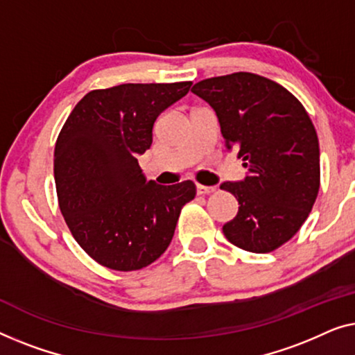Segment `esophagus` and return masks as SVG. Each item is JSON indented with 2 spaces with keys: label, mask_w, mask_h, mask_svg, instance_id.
I'll return each instance as SVG.
<instances>
[{
  "label": "esophagus",
  "mask_w": 355,
  "mask_h": 355,
  "mask_svg": "<svg viewBox=\"0 0 355 355\" xmlns=\"http://www.w3.org/2000/svg\"><path fill=\"white\" fill-rule=\"evenodd\" d=\"M216 187H206V184H196V191L198 194H209V193H214L216 191Z\"/></svg>",
  "instance_id": "esophagus-1"
}]
</instances>
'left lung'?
I'll list each match as a JSON object with an SVG mask.
<instances>
[{
    "instance_id": "left-lung-1",
    "label": "left lung",
    "mask_w": 355,
    "mask_h": 355,
    "mask_svg": "<svg viewBox=\"0 0 355 355\" xmlns=\"http://www.w3.org/2000/svg\"><path fill=\"white\" fill-rule=\"evenodd\" d=\"M191 92L214 107L225 148L248 168L243 182L220 184L239 204L223 234L244 251H275L299 232L320 188V149L306 107L251 72L201 80Z\"/></svg>"
}]
</instances>
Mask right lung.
<instances>
[{
  "label": "right lung",
  "mask_w": 355,
  "mask_h": 355,
  "mask_svg": "<svg viewBox=\"0 0 355 355\" xmlns=\"http://www.w3.org/2000/svg\"><path fill=\"white\" fill-rule=\"evenodd\" d=\"M191 82L123 83L93 89L73 107L54 148L59 209L93 261L119 272L148 267L166 252L183 206L196 196L191 180L146 182L138 154L153 144L159 114Z\"/></svg>",
  "instance_id": "right-lung-1"
}]
</instances>
